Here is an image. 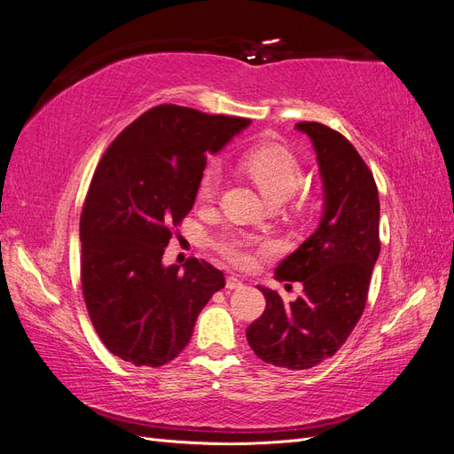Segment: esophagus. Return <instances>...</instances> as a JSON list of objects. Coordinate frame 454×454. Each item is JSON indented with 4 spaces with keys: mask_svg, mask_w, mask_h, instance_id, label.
<instances>
[{
    "mask_svg": "<svg viewBox=\"0 0 454 454\" xmlns=\"http://www.w3.org/2000/svg\"><path fill=\"white\" fill-rule=\"evenodd\" d=\"M227 287L229 290H239V287H242V280L237 277H227Z\"/></svg>",
    "mask_w": 454,
    "mask_h": 454,
    "instance_id": "1",
    "label": "esophagus"
}]
</instances>
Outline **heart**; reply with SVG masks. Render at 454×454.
Returning <instances> with one entry per match:
<instances>
[{
	"mask_svg": "<svg viewBox=\"0 0 454 454\" xmlns=\"http://www.w3.org/2000/svg\"><path fill=\"white\" fill-rule=\"evenodd\" d=\"M242 170L248 174L270 202L278 204L290 199L303 182V167L294 153L282 145H257L246 151L240 159ZM219 185L217 167L206 168L199 180L197 199L212 200ZM261 246L255 239L242 232H225L214 240L215 252L235 267H248L254 261V252Z\"/></svg>",
	"mask_w": 454,
	"mask_h": 454,
	"instance_id": "obj_1",
	"label": "heart"
}]
</instances>
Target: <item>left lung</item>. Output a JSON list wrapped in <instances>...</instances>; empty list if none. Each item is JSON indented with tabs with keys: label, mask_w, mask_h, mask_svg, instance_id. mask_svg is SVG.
<instances>
[{
	"label": "left lung",
	"mask_w": 454,
	"mask_h": 454,
	"mask_svg": "<svg viewBox=\"0 0 454 454\" xmlns=\"http://www.w3.org/2000/svg\"><path fill=\"white\" fill-rule=\"evenodd\" d=\"M318 160L324 214L312 235L274 270L280 282H301L303 295L284 305L259 287L267 307L246 329L248 345L267 364L310 369L345 345L365 309L371 272L380 252L379 191L358 151L322 122H297Z\"/></svg>",
	"instance_id": "8db88e82"
}]
</instances>
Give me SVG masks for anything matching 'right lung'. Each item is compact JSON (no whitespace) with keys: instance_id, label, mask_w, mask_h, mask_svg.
Masks as SVG:
<instances>
[{"instance_id":"obj_1","label":"right lung","mask_w":454,"mask_h":454,"mask_svg":"<svg viewBox=\"0 0 454 454\" xmlns=\"http://www.w3.org/2000/svg\"><path fill=\"white\" fill-rule=\"evenodd\" d=\"M250 119L162 104L122 130L96 168L81 212V284L96 333L134 365L174 360L197 316L225 286L223 272L191 257L162 265L172 229L197 199L208 153Z\"/></svg>"}]
</instances>
